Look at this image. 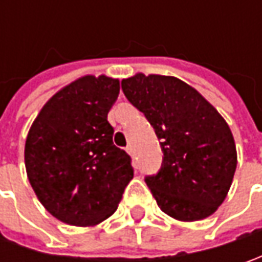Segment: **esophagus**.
Listing matches in <instances>:
<instances>
[{"mask_svg":"<svg viewBox=\"0 0 262 262\" xmlns=\"http://www.w3.org/2000/svg\"><path fill=\"white\" fill-rule=\"evenodd\" d=\"M125 150H126V153H128V155H131V156L134 155V148H133V146H131V144H129V146L126 147Z\"/></svg>","mask_w":262,"mask_h":262,"instance_id":"obj_1","label":"esophagus"}]
</instances>
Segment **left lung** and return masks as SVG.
<instances>
[{
	"mask_svg": "<svg viewBox=\"0 0 262 262\" xmlns=\"http://www.w3.org/2000/svg\"><path fill=\"white\" fill-rule=\"evenodd\" d=\"M121 86L160 140L162 167L144 179L157 206L182 222L211 216L236 170V146L226 121L176 77L136 74Z\"/></svg>",
	"mask_w": 262,
	"mask_h": 262,
	"instance_id": "1",
	"label": "left lung"
}]
</instances>
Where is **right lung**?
Listing matches in <instances>:
<instances>
[{"mask_svg":"<svg viewBox=\"0 0 262 262\" xmlns=\"http://www.w3.org/2000/svg\"><path fill=\"white\" fill-rule=\"evenodd\" d=\"M118 95L116 78L81 77L46 102L27 134L29 182L42 206L67 225L93 226L112 216L134 176L107 122Z\"/></svg>","mask_w":262,"mask_h":262,"instance_id":"right-lung-1","label":"right lung"}]
</instances>
